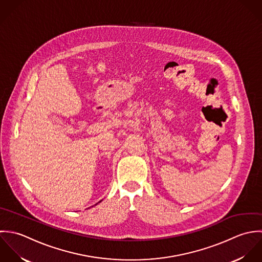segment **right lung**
<instances>
[{
	"label": "right lung",
	"mask_w": 262,
	"mask_h": 262,
	"mask_svg": "<svg viewBox=\"0 0 262 262\" xmlns=\"http://www.w3.org/2000/svg\"><path fill=\"white\" fill-rule=\"evenodd\" d=\"M100 202H101V201H100ZM100 202H99V203H100ZM96 205H97V204H96Z\"/></svg>",
	"instance_id": "right-lung-1"
}]
</instances>
